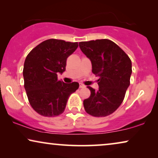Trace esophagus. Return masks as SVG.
Masks as SVG:
<instances>
[{"mask_svg":"<svg viewBox=\"0 0 158 158\" xmlns=\"http://www.w3.org/2000/svg\"><path fill=\"white\" fill-rule=\"evenodd\" d=\"M85 87V85H83V84H82V83H80V88H84Z\"/></svg>","mask_w":158,"mask_h":158,"instance_id":"1","label":"esophagus"}]
</instances>
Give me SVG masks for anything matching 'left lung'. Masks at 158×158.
<instances>
[{
  "label": "left lung",
  "mask_w": 158,
  "mask_h": 158,
  "mask_svg": "<svg viewBox=\"0 0 158 158\" xmlns=\"http://www.w3.org/2000/svg\"><path fill=\"white\" fill-rule=\"evenodd\" d=\"M79 47L91 62L92 73L99 77L98 90L88 86L90 96L83 101L85 111L96 117L109 116L122 104L130 84L131 60L109 40L81 42Z\"/></svg>",
  "instance_id": "1"
}]
</instances>
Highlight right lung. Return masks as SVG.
Listing matches in <instances>:
<instances>
[{"mask_svg":"<svg viewBox=\"0 0 158 158\" xmlns=\"http://www.w3.org/2000/svg\"><path fill=\"white\" fill-rule=\"evenodd\" d=\"M78 47L77 42L55 39L45 40L26 57L23 75L29 101L35 111L44 116L63 113L69 96L79 83L58 81L57 74L65 70L66 60Z\"/></svg>","mask_w":158,"mask_h":158,"instance_id":"right-lung-1","label":"right lung"}]
</instances>
